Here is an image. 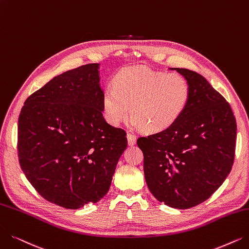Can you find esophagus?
I'll return each mask as SVG.
<instances>
[{"label": "esophagus", "mask_w": 249, "mask_h": 249, "mask_svg": "<svg viewBox=\"0 0 249 249\" xmlns=\"http://www.w3.org/2000/svg\"><path fill=\"white\" fill-rule=\"evenodd\" d=\"M126 138H127V143H128V145H130V146H133V145H135V144H136V142H137V138H136V136H135V135L128 133V134L126 135Z\"/></svg>", "instance_id": "esophagus-1"}]
</instances>
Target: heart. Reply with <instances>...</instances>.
Here are the masks:
<instances>
[{
  "label": "heart",
  "instance_id": "heart-1",
  "mask_svg": "<svg viewBox=\"0 0 249 249\" xmlns=\"http://www.w3.org/2000/svg\"><path fill=\"white\" fill-rule=\"evenodd\" d=\"M190 95V85L183 75L133 66L116 73L113 87L104 90L102 105L106 121L112 125L124 122L131 111L134 126L158 133L183 115Z\"/></svg>",
  "mask_w": 249,
  "mask_h": 249
}]
</instances>
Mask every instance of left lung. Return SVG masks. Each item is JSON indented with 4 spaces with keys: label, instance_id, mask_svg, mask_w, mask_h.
Masks as SVG:
<instances>
[{
    "label": "left lung",
    "instance_id": "1",
    "mask_svg": "<svg viewBox=\"0 0 249 249\" xmlns=\"http://www.w3.org/2000/svg\"><path fill=\"white\" fill-rule=\"evenodd\" d=\"M170 69L190 85L189 104L172 126L137 144L149 190L165 205L186 210L208 199L230 174L237 125L230 104L201 74Z\"/></svg>",
    "mask_w": 249,
    "mask_h": 249
}]
</instances>
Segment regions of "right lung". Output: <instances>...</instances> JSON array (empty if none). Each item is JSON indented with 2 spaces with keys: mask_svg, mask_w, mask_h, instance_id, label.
I'll list each match as a JSON object with an SVG mask.
<instances>
[{
  "mask_svg": "<svg viewBox=\"0 0 249 249\" xmlns=\"http://www.w3.org/2000/svg\"><path fill=\"white\" fill-rule=\"evenodd\" d=\"M100 64L53 77L29 96L18 118V157L38 194L68 210L96 203L110 188L127 146L103 117Z\"/></svg>",
  "mask_w": 249,
  "mask_h": 249,
  "instance_id": "1",
  "label": "right lung"
}]
</instances>
